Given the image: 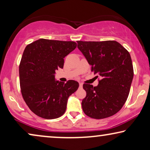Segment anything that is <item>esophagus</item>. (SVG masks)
<instances>
[{
  "label": "esophagus",
  "instance_id": "34e87169",
  "mask_svg": "<svg viewBox=\"0 0 150 150\" xmlns=\"http://www.w3.org/2000/svg\"><path fill=\"white\" fill-rule=\"evenodd\" d=\"M79 87H81V88H82V87H83V83H79Z\"/></svg>",
  "mask_w": 150,
  "mask_h": 150
}]
</instances>
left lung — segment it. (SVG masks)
<instances>
[{
  "instance_id": "obj_1",
  "label": "left lung",
  "mask_w": 150,
  "mask_h": 150,
  "mask_svg": "<svg viewBox=\"0 0 150 150\" xmlns=\"http://www.w3.org/2000/svg\"><path fill=\"white\" fill-rule=\"evenodd\" d=\"M77 43L91 65V71L101 78L96 87L83 84L87 93L82 101L84 112L97 120L114 115L124 106L130 92L134 76L130 53L116 41Z\"/></svg>"
}]
</instances>
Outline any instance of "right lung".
<instances>
[{
	"mask_svg": "<svg viewBox=\"0 0 150 150\" xmlns=\"http://www.w3.org/2000/svg\"><path fill=\"white\" fill-rule=\"evenodd\" d=\"M74 42L40 39L24 49L19 66L22 96L33 112L47 120L63 115L67 99L79 84L55 81V71L63 68L64 58L76 48Z\"/></svg>",
	"mask_w": 150,
	"mask_h": 150,
	"instance_id": "obj_1",
	"label": "right lung"
}]
</instances>
